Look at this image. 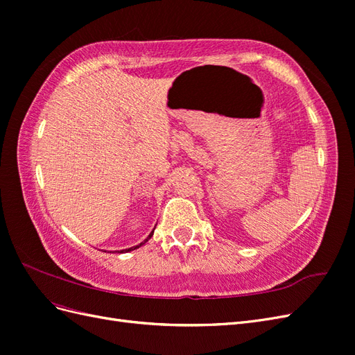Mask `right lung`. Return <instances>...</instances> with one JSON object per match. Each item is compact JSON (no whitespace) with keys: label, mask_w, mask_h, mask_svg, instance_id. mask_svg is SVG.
<instances>
[{"label":"right lung","mask_w":355,"mask_h":355,"mask_svg":"<svg viewBox=\"0 0 355 355\" xmlns=\"http://www.w3.org/2000/svg\"><path fill=\"white\" fill-rule=\"evenodd\" d=\"M154 230H155V228H154ZM154 230L151 231V234H149V235H148V237H146V239H145V240H144V241H142L141 244H137V245H135V247H130V249H124V250H120V253H127V252H132V250H135V249H139V247H141L142 244H145V243H146V241H148L149 239H151V237H153V235H154Z\"/></svg>","instance_id":"right-lung-1"}]
</instances>
